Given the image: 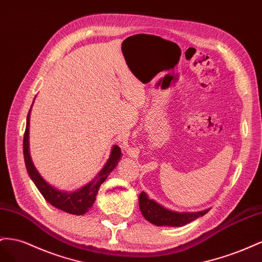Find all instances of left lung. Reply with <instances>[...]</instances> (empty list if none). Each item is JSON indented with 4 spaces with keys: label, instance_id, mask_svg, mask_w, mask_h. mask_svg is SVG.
<instances>
[{
    "label": "left lung",
    "instance_id": "8db88e82",
    "mask_svg": "<svg viewBox=\"0 0 262 262\" xmlns=\"http://www.w3.org/2000/svg\"><path fill=\"white\" fill-rule=\"evenodd\" d=\"M138 201L141 214L149 223L156 226H184L210 211V208L199 212H177L169 210V208L157 203L155 200L149 199L147 193L144 191L139 194Z\"/></svg>",
    "mask_w": 262,
    "mask_h": 262
}]
</instances>
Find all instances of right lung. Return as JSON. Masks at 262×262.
I'll return each instance as SVG.
<instances>
[{"label":"right lung","mask_w":262,"mask_h":262,"mask_svg":"<svg viewBox=\"0 0 262 262\" xmlns=\"http://www.w3.org/2000/svg\"><path fill=\"white\" fill-rule=\"evenodd\" d=\"M33 104L27 114L26 129H25L24 140H23V152H24V160H25L27 172L29 177H31L33 182L35 183L36 188L39 190L41 195L48 202V203H50L56 208H59V210L69 214L83 215L93 206L96 199V194H98L100 189V185L106 180L108 174L116 168L119 159L122 158L121 148H119L117 145H113L111 150L110 158L107 159L106 163L104 164V167L101 169L100 172L95 176V178L91 182L86 183L85 185H83L82 188L76 191L59 190L55 188L54 185L48 183L40 176L38 170H37L36 167L34 166L31 152H29V118H31V111L33 107Z\"/></svg>","instance_id":"1"}]
</instances>
